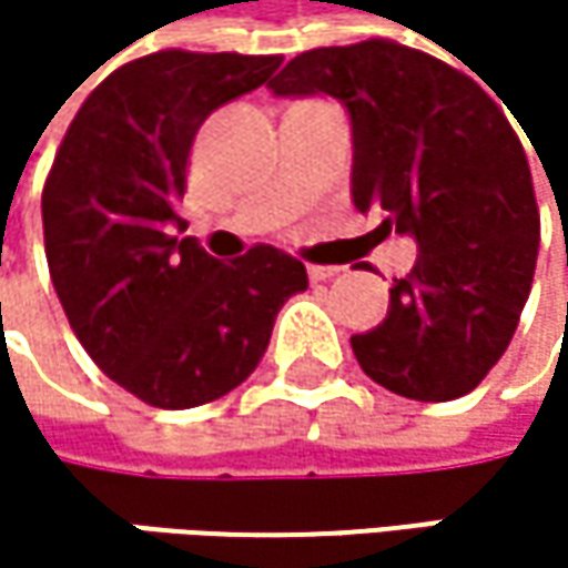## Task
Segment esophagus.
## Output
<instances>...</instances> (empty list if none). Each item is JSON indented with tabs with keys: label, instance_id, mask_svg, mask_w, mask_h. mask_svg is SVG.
<instances>
[{
	"label": "esophagus",
	"instance_id": "esophagus-1",
	"mask_svg": "<svg viewBox=\"0 0 568 568\" xmlns=\"http://www.w3.org/2000/svg\"><path fill=\"white\" fill-rule=\"evenodd\" d=\"M305 273H308V280H312V283H325V280L338 276L342 270H338V266H315V263H308V266H305Z\"/></svg>",
	"mask_w": 568,
	"mask_h": 568
}]
</instances>
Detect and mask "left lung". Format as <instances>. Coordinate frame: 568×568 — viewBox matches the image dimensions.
Wrapping results in <instances>:
<instances>
[{
    "label": "left lung",
    "mask_w": 568,
    "mask_h": 568,
    "mask_svg": "<svg viewBox=\"0 0 568 568\" xmlns=\"http://www.w3.org/2000/svg\"><path fill=\"white\" fill-rule=\"evenodd\" d=\"M270 88L348 108L355 206L385 216L375 233L417 240L388 318L352 335L362 372L414 400L470 395L510 345L539 253L532 173L504 108L392 39L302 52Z\"/></svg>",
    "instance_id": "1"
}]
</instances>
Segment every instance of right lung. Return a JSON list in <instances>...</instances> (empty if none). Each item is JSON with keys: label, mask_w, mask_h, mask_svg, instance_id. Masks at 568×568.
<instances>
[{"label": "right lung", "mask_w": 568, "mask_h": 568, "mask_svg": "<svg viewBox=\"0 0 568 568\" xmlns=\"http://www.w3.org/2000/svg\"><path fill=\"white\" fill-rule=\"evenodd\" d=\"M283 55L168 49L114 68L78 108L42 190L45 260L91 362L151 407L183 410L243 385L305 266L256 243L233 263L173 236L186 161L220 104Z\"/></svg>", "instance_id": "1"}]
</instances>
